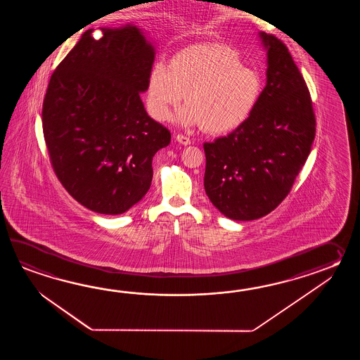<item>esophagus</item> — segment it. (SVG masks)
<instances>
[{"instance_id": "34e87169", "label": "esophagus", "mask_w": 360, "mask_h": 360, "mask_svg": "<svg viewBox=\"0 0 360 360\" xmlns=\"http://www.w3.org/2000/svg\"><path fill=\"white\" fill-rule=\"evenodd\" d=\"M176 140L180 144H183V146H189V144H191V139L189 138V136H186V135H183V134H177Z\"/></svg>"}]
</instances>
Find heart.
<instances>
[{
	"label": "heart",
	"mask_w": 360,
	"mask_h": 360,
	"mask_svg": "<svg viewBox=\"0 0 360 360\" xmlns=\"http://www.w3.org/2000/svg\"><path fill=\"white\" fill-rule=\"evenodd\" d=\"M261 89L260 76L242 65L234 50L198 45L177 53L169 64L154 63L148 79V109L157 121H169L185 94L188 105L179 121L222 134L237 129L251 115Z\"/></svg>",
	"instance_id": "b5f03b06"
}]
</instances>
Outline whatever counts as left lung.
<instances>
[{
  "mask_svg": "<svg viewBox=\"0 0 360 360\" xmlns=\"http://www.w3.org/2000/svg\"><path fill=\"white\" fill-rule=\"evenodd\" d=\"M266 86L251 115L205 143L207 197L233 220H256L282 203L311 150L315 113L305 79L282 39L261 32Z\"/></svg>",
  "mask_w": 360,
  "mask_h": 360,
  "instance_id": "8db88e82",
  "label": "left lung"
}]
</instances>
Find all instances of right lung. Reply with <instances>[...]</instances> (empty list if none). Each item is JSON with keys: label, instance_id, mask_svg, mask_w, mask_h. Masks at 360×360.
<instances>
[{"label": "right lung", "instance_id": "right-lung-1", "mask_svg": "<svg viewBox=\"0 0 360 360\" xmlns=\"http://www.w3.org/2000/svg\"><path fill=\"white\" fill-rule=\"evenodd\" d=\"M84 32L51 75L42 105L50 163L94 212L118 214L149 191L152 160L171 132L146 113L154 49L135 25Z\"/></svg>", "mask_w": 360, "mask_h": 360}]
</instances>
